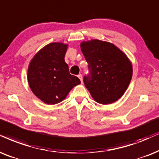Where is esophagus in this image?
<instances>
[{"instance_id":"obj_1","label":"esophagus","mask_w":159,"mask_h":159,"mask_svg":"<svg viewBox=\"0 0 159 159\" xmlns=\"http://www.w3.org/2000/svg\"><path fill=\"white\" fill-rule=\"evenodd\" d=\"M78 77L79 78V79L81 80V83H82V82H83V77H82V75H81V74H79V75H78Z\"/></svg>"}]
</instances>
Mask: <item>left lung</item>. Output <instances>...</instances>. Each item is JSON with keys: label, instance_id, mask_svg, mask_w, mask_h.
<instances>
[{"label": "left lung", "instance_id": "obj_1", "mask_svg": "<svg viewBox=\"0 0 159 159\" xmlns=\"http://www.w3.org/2000/svg\"><path fill=\"white\" fill-rule=\"evenodd\" d=\"M81 49L89 64V74L84 77V83L93 99L105 105L120 99L133 73L127 56L113 44L98 39L83 42Z\"/></svg>", "mask_w": 159, "mask_h": 159}]
</instances>
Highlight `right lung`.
Instances as JSON below:
<instances>
[{
  "label": "right lung",
  "instance_id": "1",
  "mask_svg": "<svg viewBox=\"0 0 159 159\" xmlns=\"http://www.w3.org/2000/svg\"><path fill=\"white\" fill-rule=\"evenodd\" d=\"M68 45L53 43L42 48L30 62L28 81L31 91L47 104L62 101L74 86L81 84L70 74L65 61Z\"/></svg>",
  "mask_w": 159,
  "mask_h": 159
}]
</instances>
